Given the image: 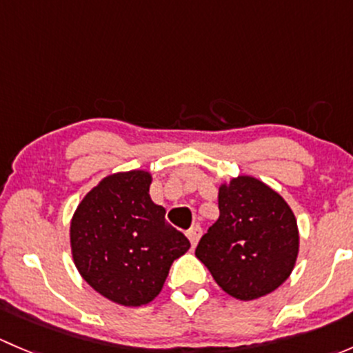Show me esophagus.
Masks as SVG:
<instances>
[{
	"mask_svg": "<svg viewBox=\"0 0 353 353\" xmlns=\"http://www.w3.org/2000/svg\"><path fill=\"white\" fill-rule=\"evenodd\" d=\"M201 234H203V230H201V227H199V225L191 227V229L186 232L188 239H190V243H191V245H193V248L198 244V241H199V237H201Z\"/></svg>",
	"mask_w": 353,
	"mask_h": 353,
	"instance_id": "esophagus-1",
	"label": "esophagus"
}]
</instances>
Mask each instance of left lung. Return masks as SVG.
Segmentation results:
<instances>
[{
    "mask_svg": "<svg viewBox=\"0 0 353 353\" xmlns=\"http://www.w3.org/2000/svg\"><path fill=\"white\" fill-rule=\"evenodd\" d=\"M220 216L199 239L196 258L232 297L252 301L279 288L297 259L290 206L261 181L239 176L219 191Z\"/></svg>",
    "mask_w": 353,
    "mask_h": 353,
    "instance_id": "obj_1",
    "label": "left lung"
}]
</instances>
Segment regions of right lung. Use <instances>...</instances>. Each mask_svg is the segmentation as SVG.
I'll return each mask as SVG.
<instances>
[{
    "label": "right lung",
    "mask_w": 353,
    "mask_h": 353,
    "mask_svg": "<svg viewBox=\"0 0 353 353\" xmlns=\"http://www.w3.org/2000/svg\"><path fill=\"white\" fill-rule=\"evenodd\" d=\"M145 170L112 174L87 194L71 220L78 272L99 294L121 305L148 304L162 290L174 259L190 241L152 201Z\"/></svg>",
    "instance_id": "add662e5"
}]
</instances>
